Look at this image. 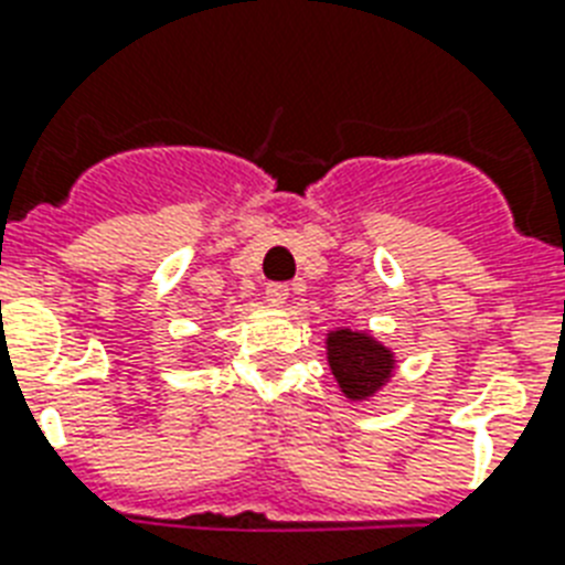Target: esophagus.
<instances>
[{
    "mask_svg": "<svg viewBox=\"0 0 565 565\" xmlns=\"http://www.w3.org/2000/svg\"><path fill=\"white\" fill-rule=\"evenodd\" d=\"M287 298H290V287L287 284H269L267 287V305L275 307V310H281L287 305Z\"/></svg>",
    "mask_w": 565,
    "mask_h": 565,
    "instance_id": "obj_1",
    "label": "esophagus"
}]
</instances>
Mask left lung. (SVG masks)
Here are the masks:
<instances>
[{
	"label": "left lung",
	"instance_id": "1",
	"mask_svg": "<svg viewBox=\"0 0 565 565\" xmlns=\"http://www.w3.org/2000/svg\"><path fill=\"white\" fill-rule=\"evenodd\" d=\"M324 354L339 392L348 401L365 403L392 383L397 356L371 330L337 328L324 333Z\"/></svg>",
	"mask_w": 565,
	"mask_h": 565
}]
</instances>
